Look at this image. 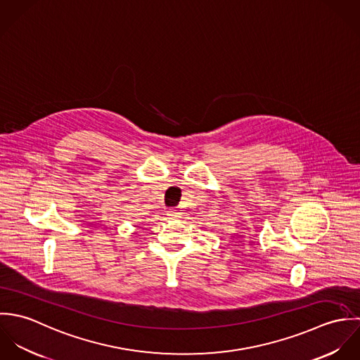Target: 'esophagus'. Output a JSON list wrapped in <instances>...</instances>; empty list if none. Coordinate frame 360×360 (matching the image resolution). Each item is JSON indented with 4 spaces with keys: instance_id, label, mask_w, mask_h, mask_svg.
I'll use <instances>...</instances> for the list:
<instances>
[{
    "instance_id": "34e87169",
    "label": "esophagus",
    "mask_w": 360,
    "mask_h": 360,
    "mask_svg": "<svg viewBox=\"0 0 360 360\" xmlns=\"http://www.w3.org/2000/svg\"><path fill=\"white\" fill-rule=\"evenodd\" d=\"M167 216H169V219H177L180 216V212L177 209H169Z\"/></svg>"
}]
</instances>
